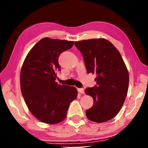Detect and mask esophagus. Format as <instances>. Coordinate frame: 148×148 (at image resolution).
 I'll return each mask as SVG.
<instances>
[{
  "label": "esophagus",
  "instance_id": "obj_1",
  "mask_svg": "<svg viewBox=\"0 0 148 148\" xmlns=\"http://www.w3.org/2000/svg\"><path fill=\"white\" fill-rule=\"evenodd\" d=\"M77 91H78L79 93L84 94V89L83 88H79L77 89Z\"/></svg>",
  "mask_w": 148,
  "mask_h": 148
}]
</instances>
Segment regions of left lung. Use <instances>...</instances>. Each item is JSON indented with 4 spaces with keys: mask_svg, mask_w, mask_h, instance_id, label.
Returning <instances> with one entry per match:
<instances>
[{
    "mask_svg": "<svg viewBox=\"0 0 148 148\" xmlns=\"http://www.w3.org/2000/svg\"><path fill=\"white\" fill-rule=\"evenodd\" d=\"M84 57L87 73L95 74L97 86L85 90L93 99L92 106L86 110L90 121L103 123L119 113L127 95L129 72L121 54L104 38L75 42Z\"/></svg>",
    "mask_w": 148,
    "mask_h": 148,
    "instance_id": "8db88e82",
    "label": "left lung"
}]
</instances>
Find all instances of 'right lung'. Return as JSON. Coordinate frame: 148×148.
Instances as JSON below:
<instances>
[{
    "label": "right lung",
    "mask_w": 148,
    "mask_h": 148,
    "mask_svg": "<svg viewBox=\"0 0 148 148\" xmlns=\"http://www.w3.org/2000/svg\"><path fill=\"white\" fill-rule=\"evenodd\" d=\"M74 41L44 38L27 54L20 74L21 91L31 114L45 123L54 125L66 118L70 103L76 99L75 87L56 82L61 71L59 57Z\"/></svg>",
    "instance_id": "obj_1"
}]
</instances>
